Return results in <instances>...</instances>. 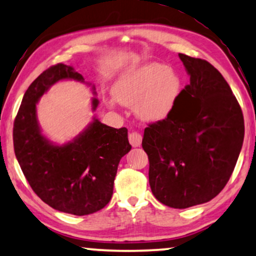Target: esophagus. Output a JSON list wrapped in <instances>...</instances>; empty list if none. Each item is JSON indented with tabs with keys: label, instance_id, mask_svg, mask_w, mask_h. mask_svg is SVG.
<instances>
[{
	"label": "esophagus",
	"instance_id": "1",
	"mask_svg": "<svg viewBox=\"0 0 256 256\" xmlns=\"http://www.w3.org/2000/svg\"><path fill=\"white\" fill-rule=\"evenodd\" d=\"M142 134H138V132H131L130 134H128V142H130V144L134 146V148H138V146H140L142 144Z\"/></svg>",
	"mask_w": 256,
	"mask_h": 256
}]
</instances>
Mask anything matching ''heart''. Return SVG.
Segmentation results:
<instances>
[{"label": "heart", "instance_id": "b5f03b06", "mask_svg": "<svg viewBox=\"0 0 256 256\" xmlns=\"http://www.w3.org/2000/svg\"><path fill=\"white\" fill-rule=\"evenodd\" d=\"M179 90L174 71L164 64L148 63L122 72L112 86V94L125 106H134L142 120L159 122L172 111Z\"/></svg>", "mask_w": 256, "mask_h": 256}]
</instances>
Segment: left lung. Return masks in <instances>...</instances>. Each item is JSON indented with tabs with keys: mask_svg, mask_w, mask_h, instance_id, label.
<instances>
[{
	"mask_svg": "<svg viewBox=\"0 0 256 256\" xmlns=\"http://www.w3.org/2000/svg\"><path fill=\"white\" fill-rule=\"evenodd\" d=\"M190 84L162 120L145 128L151 190L173 208L205 204L230 180L244 136L241 108L219 71L205 60L179 54Z\"/></svg>",
	"mask_w": 256,
	"mask_h": 256,
	"instance_id": "left-lung-1",
	"label": "left lung"
}]
</instances>
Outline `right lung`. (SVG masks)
<instances>
[{"label": "right lung", "mask_w": 256, "mask_h": 256, "mask_svg": "<svg viewBox=\"0 0 256 256\" xmlns=\"http://www.w3.org/2000/svg\"><path fill=\"white\" fill-rule=\"evenodd\" d=\"M64 80L86 83L72 66L60 63L30 84L14 122V150L26 179L44 202L60 212L88 216L111 200L119 162L131 145L128 128H111L96 117L71 142L58 145L49 140L40 130L36 104ZM94 90L92 85L96 94ZM98 104L94 97L92 111Z\"/></svg>", "instance_id": "obj_1"}]
</instances>
